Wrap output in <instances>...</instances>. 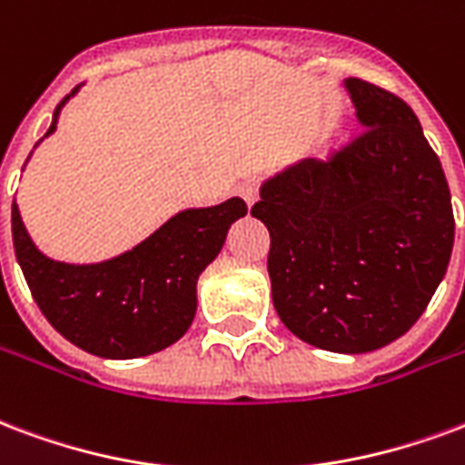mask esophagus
Masks as SVG:
<instances>
[{
  "instance_id": "1",
  "label": "esophagus",
  "mask_w": 465,
  "mask_h": 465,
  "mask_svg": "<svg viewBox=\"0 0 465 465\" xmlns=\"http://www.w3.org/2000/svg\"><path fill=\"white\" fill-rule=\"evenodd\" d=\"M259 189H261V184L256 180H246V182H242V184H239V194H242L243 199H246V204H253V202H256V199H259Z\"/></svg>"
}]
</instances>
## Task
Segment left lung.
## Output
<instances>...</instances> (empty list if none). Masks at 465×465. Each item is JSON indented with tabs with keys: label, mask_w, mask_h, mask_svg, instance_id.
Listing matches in <instances>:
<instances>
[{
	"label": "left lung",
	"mask_w": 465,
	"mask_h": 465,
	"mask_svg": "<svg viewBox=\"0 0 465 465\" xmlns=\"http://www.w3.org/2000/svg\"><path fill=\"white\" fill-rule=\"evenodd\" d=\"M345 88L362 133L268 180L251 214L271 233L268 276L285 328L360 355L421 318L451 259L453 209L414 110L362 78Z\"/></svg>",
	"instance_id": "1"
}]
</instances>
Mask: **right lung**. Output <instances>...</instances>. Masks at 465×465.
<instances>
[{
  "label": "right lung",
  "instance_id": "1",
  "mask_svg": "<svg viewBox=\"0 0 465 465\" xmlns=\"http://www.w3.org/2000/svg\"><path fill=\"white\" fill-rule=\"evenodd\" d=\"M78 91L74 88L71 95ZM66 95L54 110L58 113ZM249 206L232 197L206 209H187L157 232L103 263H61L44 256L12 204L16 261L39 311L75 347L108 360L160 352L184 335L197 312V278L222 251L226 232Z\"/></svg>",
  "mask_w": 465,
  "mask_h": 465
}]
</instances>
